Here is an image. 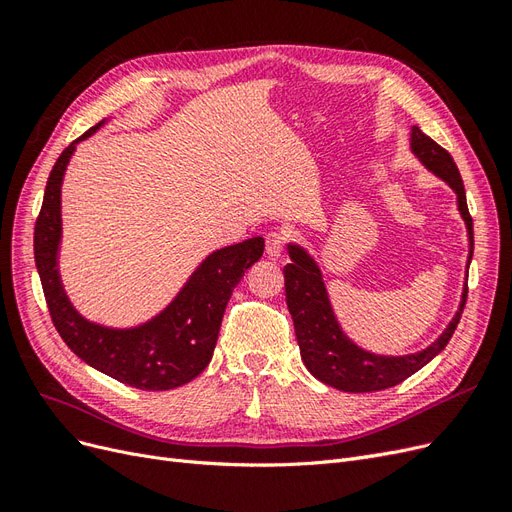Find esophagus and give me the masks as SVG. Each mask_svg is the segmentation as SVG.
I'll return each mask as SVG.
<instances>
[{
	"instance_id": "esophagus-1",
	"label": "esophagus",
	"mask_w": 512,
	"mask_h": 512,
	"mask_svg": "<svg viewBox=\"0 0 512 512\" xmlns=\"http://www.w3.org/2000/svg\"><path fill=\"white\" fill-rule=\"evenodd\" d=\"M284 247H286V235L282 230H271L265 237V250L269 258H280L284 254Z\"/></svg>"
}]
</instances>
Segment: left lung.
Segmentation results:
<instances>
[{"mask_svg":"<svg viewBox=\"0 0 512 512\" xmlns=\"http://www.w3.org/2000/svg\"><path fill=\"white\" fill-rule=\"evenodd\" d=\"M410 149L433 175L444 179L457 194V207L468 228L470 260H472V252H474L472 215L468 211L466 190H463L459 168L453 162L451 153L442 149L436 141H433V138L423 134L416 126L412 128ZM288 254H290V262L284 267L286 303L294 322V333H297L301 359L309 369V374L318 378L320 382L333 386L337 391L371 393V391L391 389V386L404 382L406 378L416 374L418 369L425 367L433 356L440 354L446 348L448 339L453 337L457 329L463 307H466L468 284L463 288L461 303L455 318L429 348L416 354H406V356H382V354L367 352L356 346L354 342H350L346 333L342 331V327H339L316 260L309 256L301 245H294V243L288 245Z\"/></svg>","mask_w":512,"mask_h":512,"instance_id":"obj_1","label":"left lung"}]
</instances>
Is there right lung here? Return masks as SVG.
<instances>
[{
  "instance_id": "obj_1",
  "label": "right lung",
  "mask_w": 512,
  "mask_h": 512,
  "mask_svg": "<svg viewBox=\"0 0 512 512\" xmlns=\"http://www.w3.org/2000/svg\"><path fill=\"white\" fill-rule=\"evenodd\" d=\"M87 130L79 141L94 134ZM79 141L57 158L46 181L42 209L34 228V256L46 305L57 333L87 365L141 391H168L194 380L218 342L224 309L245 271L265 252V239L254 237L209 254L164 312L134 329H108L85 320L66 297L59 280L61 181Z\"/></svg>"
}]
</instances>
